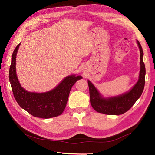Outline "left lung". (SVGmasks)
<instances>
[{"label": "left lung", "mask_w": 155, "mask_h": 155, "mask_svg": "<svg viewBox=\"0 0 155 155\" xmlns=\"http://www.w3.org/2000/svg\"><path fill=\"white\" fill-rule=\"evenodd\" d=\"M136 41L140 52V70L137 82L130 90L120 95L104 97L100 93L94 84L90 80H87L90 103L96 111L106 115H121L128 111L140 98L145 85L146 68L143 61L142 48L139 41Z\"/></svg>", "instance_id": "obj_1"}]
</instances>
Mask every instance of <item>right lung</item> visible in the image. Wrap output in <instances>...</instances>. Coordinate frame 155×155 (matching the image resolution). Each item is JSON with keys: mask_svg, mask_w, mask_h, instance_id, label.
<instances>
[{"mask_svg": "<svg viewBox=\"0 0 155 155\" xmlns=\"http://www.w3.org/2000/svg\"><path fill=\"white\" fill-rule=\"evenodd\" d=\"M20 44L13 52L9 72V82L15 101L20 107L34 117L47 119L58 116L64 111L72 87L82 77L77 74L67 76L55 87L45 92L26 90L18 81L15 67L16 54Z\"/></svg>", "mask_w": 155, "mask_h": 155, "instance_id": "add662e5", "label": "right lung"}]
</instances>
